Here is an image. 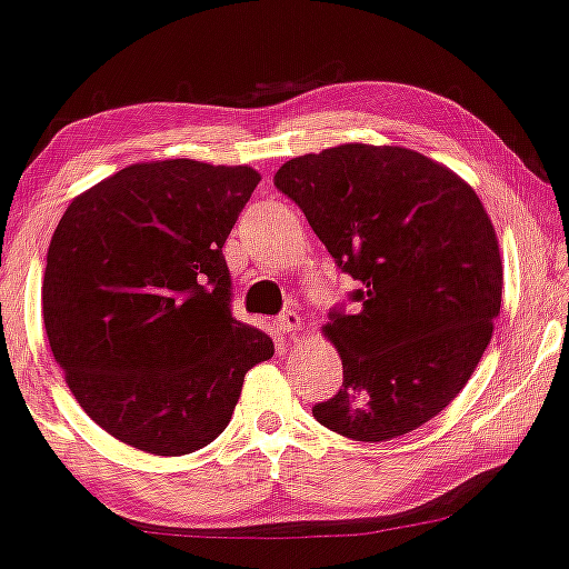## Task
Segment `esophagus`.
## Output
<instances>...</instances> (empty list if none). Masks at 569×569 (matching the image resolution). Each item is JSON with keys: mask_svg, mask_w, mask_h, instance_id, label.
Instances as JSON below:
<instances>
[{"mask_svg": "<svg viewBox=\"0 0 569 569\" xmlns=\"http://www.w3.org/2000/svg\"><path fill=\"white\" fill-rule=\"evenodd\" d=\"M278 326H280V331H283V333H297L299 328H302V318H299V315L293 310H286L278 318Z\"/></svg>", "mask_w": 569, "mask_h": 569, "instance_id": "obj_1", "label": "esophagus"}]
</instances>
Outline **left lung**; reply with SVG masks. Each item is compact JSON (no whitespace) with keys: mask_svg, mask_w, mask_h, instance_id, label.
I'll return each instance as SVG.
<instances>
[{"mask_svg":"<svg viewBox=\"0 0 569 569\" xmlns=\"http://www.w3.org/2000/svg\"><path fill=\"white\" fill-rule=\"evenodd\" d=\"M276 188L360 283L358 310L328 315L345 381L312 416L360 442L413 432L461 392L501 312L503 264L482 201L416 150L362 142L286 161Z\"/></svg>","mask_w":569,"mask_h":569,"instance_id":"obj_1","label":"left lung"}]
</instances>
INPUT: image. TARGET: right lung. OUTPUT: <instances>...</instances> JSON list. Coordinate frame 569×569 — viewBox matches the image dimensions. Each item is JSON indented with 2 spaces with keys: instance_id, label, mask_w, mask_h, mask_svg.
Instances as JSON below:
<instances>
[{
  "instance_id": "1",
  "label": "right lung",
  "mask_w": 569,
  "mask_h": 569,
  "mask_svg": "<svg viewBox=\"0 0 569 569\" xmlns=\"http://www.w3.org/2000/svg\"><path fill=\"white\" fill-rule=\"evenodd\" d=\"M251 167L132 163L73 198L42 286L50 350L94 423L184 456L230 423L243 376L276 345L232 318L222 246L259 184Z\"/></svg>"
}]
</instances>
